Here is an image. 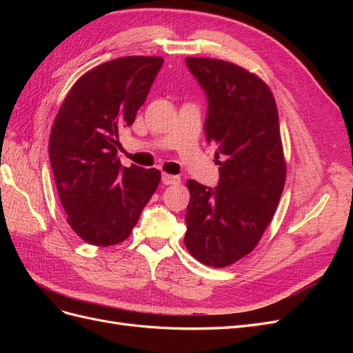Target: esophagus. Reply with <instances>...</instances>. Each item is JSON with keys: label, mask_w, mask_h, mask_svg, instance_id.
Wrapping results in <instances>:
<instances>
[{"label": "esophagus", "mask_w": 353, "mask_h": 353, "mask_svg": "<svg viewBox=\"0 0 353 353\" xmlns=\"http://www.w3.org/2000/svg\"><path fill=\"white\" fill-rule=\"evenodd\" d=\"M181 178L178 175H170V174H162V183L165 185H170V184H179Z\"/></svg>", "instance_id": "esophagus-1"}]
</instances>
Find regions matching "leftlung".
Segmentation results:
<instances>
[{
  "mask_svg": "<svg viewBox=\"0 0 353 353\" xmlns=\"http://www.w3.org/2000/svg\"><path fill=\"white\" fill-rule=\"evenodd\" d=\"M208 99L205 135L216 144L215 188L187 181L184 243L194 258L223 268L249 254L279 206L285 183L280 122L261 78L230 61L187 57Z\"/></svg>",
  "mask_w": 353,
  "mask_h": 353,
  "instance_id": "obj_1",
  "label": "left lung"
}]
</instances>
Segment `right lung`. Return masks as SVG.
<instances>
[{
  "mask_svg": "<svg viewBox=\"0 0 353 353\" xmlns=\"http://www.w3.org/2000/svg\"><path fill=\"white\" fill-rule=\"evenodd\" d=\"M162 65L144 56L105 61L77 81L56 116L51 169L69 225L90 244L130 237L159 185L157 169L125 168L116 154L117 132L134 123Z\"/></svg>",
  "mask_w": 353,
  "mask_h": 353,
  "instance_id": "1",
  "label": "right lung"
}]
</instances>
